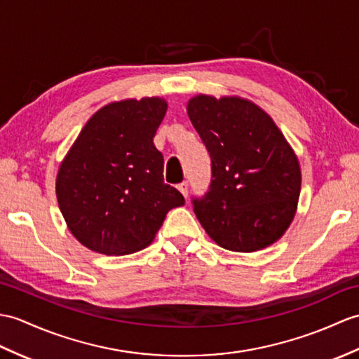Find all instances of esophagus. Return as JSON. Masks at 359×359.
Returning a JSON list of instances; mask_svg holds the SVG:
<instances>
[{
	"mask_svg": "<svg viewBox=\"0 0 359 359\" xmlns=\"http://www.w3.org/2000/svg\"><path fill=\"white\" fill-rule=\"evenodd\" d=\"M177 189L180 191L183 197H185V198L188 197V182H182V183H179V185H177Z\"/></svg>",
	"mask_w": 359,
	"mask_h": 359,
	"instance_id": "obj_1",
	"label": "esophagus"
}]
</instances>
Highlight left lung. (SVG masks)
Masks as SVG:
<instances>
[{
    "label": "left lung",
    "instance_id": "obj_1",
    "mask_svg": "<svg viewBox=\"0 0 359 359\" xmlns=\"http://www.w3.org/2000/svg\"><path fill=\"white\" fill-rule=\"evenodd\" d=\"M187 111L211 156V185L194 198L198 222L219 246L260 251L292 223L302 191L298 157L271 116L238 96L197 95Z\"/></svg>",
    "mask_w": 359,
    "mask_h": 359
}]
</instances>
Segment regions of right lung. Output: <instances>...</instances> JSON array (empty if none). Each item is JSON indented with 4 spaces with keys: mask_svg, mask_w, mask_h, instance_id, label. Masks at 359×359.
<instances>
[{
    "mask_svg": "<svg viewBox=\"0 0 359 359\" xmlns=\"http://www.w3.org/2000/svg\"><path fill=\"white\" fill-rule=\"evenodd\" d=\"M162 97L123 99L97 110L81 130L56 176L67 228L105 255L147 248L172 208L185 205L163 182V156L153 137L165 118Z\"/></svg>",
    "mask_w": 359,
    "mask_h": 359,
    "instance_id": "1",
    "label": "right lung"
}]
</instances>
